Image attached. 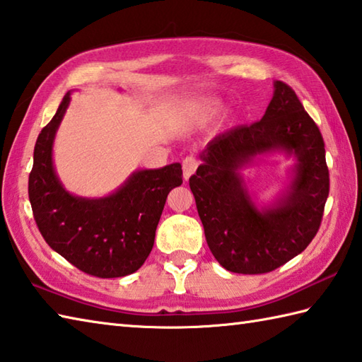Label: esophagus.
Masks as SVG:
<instances>
[{
	"instance_id": "obj_1",
	"label": "esophagus",
	"mask_w": 362,
	"mask_h": 362,
	"mask_svg": "<svg viewBox=\"0 0 362 362\" xmlns=\"http://www.w3.org/2000/svg\"><path fill=\"white\" fill-rule=\"evenodd\" d=\"M182 168H183V179L188 180L191 175L194 174L196 168H197V160L193 157V155H188V157L183 158L182 161Z\"/></svg>"
}]
</instances>
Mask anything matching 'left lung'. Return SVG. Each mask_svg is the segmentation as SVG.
Wrapping results in <instances>:
<instances>
[{"mask_svg": "<svg viewBox=\"0 0 362 362\" xmlns=\"http://www.w3.org/2000/svg\"><path fill=\"white\" fill-rule=\"evenodd\" d=\"M273 151L297 158L294 179L274 204L257 209L239 169ZM201 160L189 188L207 245L226 270L273 272L313 242L328 199L329 173L322 133L288 84L274 81L264 117L218 134Z\"/></svg>", "mask_w": 362, "mask_h": 362, "instance_id": "8db88e82", "label": "left lung"}]
</instances>
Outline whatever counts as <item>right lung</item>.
<instances>
[{
    "instance_id": "1",
    "label": "right lung",
    "mask_w": 362,
    "mask_h": 362,
    "mask_svg": "<svg viewBox=\"0 0 362 362\" xmlns=\"http://www.w3.org/2000/svg\"><path fill=\"white\" fill-rule=\"evenodd\" d=\"M69 103L70 92L35 141L28 182L33 215L48 246L78 270L97 278H122L141 268L151 254L169 191L182 185V166L141 169L98 199L70 194L53 166L54 134Z\"/></svg>"
}]
</instances>
